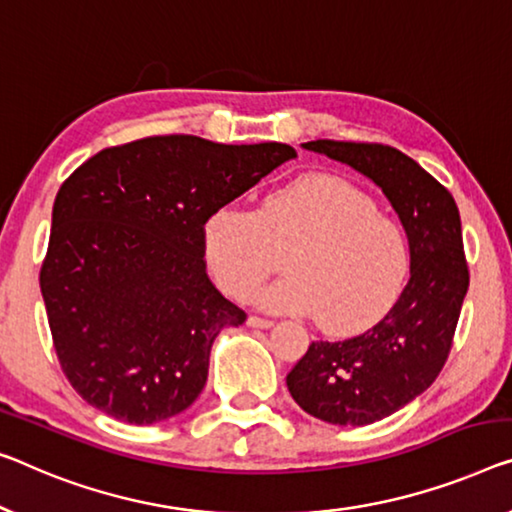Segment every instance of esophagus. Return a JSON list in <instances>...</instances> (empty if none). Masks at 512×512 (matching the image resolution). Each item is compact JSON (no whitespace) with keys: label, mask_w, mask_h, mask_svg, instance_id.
Segmentation results:
<instances>
[{"label":"esophagus","mask_w":512,"mask_h":512,"mask_svg":"<svg viewBox=\"0 0 512 512\" xmlns=\"http://www.w3.org/2000/svg\"><path fill=\"white\" fill-rule=\"evenodd\" d=\"M248 326H253V329H271L273 322H271V319L250 315V317H248Z\"/></svg>","instance_id":"obj_1"}]
</instances>
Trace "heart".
<instances>
[{
	"mask_svg": "<svg viewBox=\"0 0 512 512\" xmlns=\"http://www.w3.org/2000/svg\"><path fill=\"white\" fill-rule=\"evenodd\" d=\"M202 253L225 294L246 299L287 255L289 276L255 294L266 310L319 315L322 329H368L400 299L411 269L407 234L354 183L296 179L257 211L220 204L202 225Z\"/></svg>",
	"mask_w": 512,
	"mask_h": 512,
	"instance_id": "b5f03b06",
	"label": "heart"
}]
</instances>
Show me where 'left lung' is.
I'll list each match as a JSON object with an SVG mask.
<instances>
[{
    "label": "left lung",
    "instance_id": "left-lung-1",
    "mask_svg": "<svg viewBox=\"0 0 512 512\" xmlns=\"http://www.w3.org/2000/svg\"><path fill=\"white\" fill-rule=\"evenodd\" d=\"M384 190L402 220L411 278L386 317L347 340H317L287 375L303 411L333 425H370L395 414L439 377L469 289L460 211L414 158L377 142H305Z\"/></svg>",
    "mask_w": 512,
    "mask_h": 512
}]
</instances>
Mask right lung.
Listing matches in <instances>:
<instances>
[{
    "label": "right lung",
    "mask_w": 512,
    "mask_h": 512,
    "mask_svg": "<svg viewBox=\"0 0 512 512\" xmlns=\"http://www.w3.org/2000/svg\"><path fill=\"white\" fill-rule=\"evenodd\" d=\"M294 156L280 142L156 135L98 151L61 183L41 292L82 400L133 425L197 400L216 335L246 322L207 276L204 218Z\"/></svg>",
    "instance_id": "right-lung-1"
}]
</instances>
